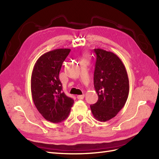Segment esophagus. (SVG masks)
Instances as JSON below:
<instances>
[{
	"instance_id": "obj_1",
	"label": "esophagus",
	"mask_w": 159,
	"mask_h": 159,
	"mask_svg": "<svg viewBox=\"0 0 159 159\" xmlns=\"http://www.w3.org/2000/svg\"><path fill=\"white\" fill-rule=\"evenodd\" d=\"M84 95H77V98L79 99H84Z\"/></svg>"
}]
</instances>
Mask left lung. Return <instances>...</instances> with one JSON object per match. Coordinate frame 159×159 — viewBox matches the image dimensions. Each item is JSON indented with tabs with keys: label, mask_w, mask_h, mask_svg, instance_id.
<instances>
[{
	"label": "left lung",
	"mask_w": 159,
	"mask_h": 159,
	"mask_svg": "<svg viewBox=\"0 0 159 159\" xmlns=\"http://www.w3.org/2000/svg\"><path fill=\"white\" fill-rule=\"evenodd\" d=\"M96 63L94 87L98 100L91 105L95 119L106 122L115 116L123 108L129 95L128 75L120 59L110 51L94 49Z\"/></svg>",
	"instance_id": "left-lung-1"
}]
</instances>
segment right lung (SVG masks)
<instances>
[{
  "label": "right lung",
  "mask_w": 159,
  "mask_h": 159,
  "mask_svg": "<svg viewBox=\"0 0 159 159\" xmlns=\"http://www.w3.org/2000/svg\"><path fill=\"white\" fill-rule=\"evenodd\" d=\"M70 49H57L44 53L35 63L31 76V92L34 104L45 119L60 123L69 115L73 99L62 92L59 74Z\"/></svg>",
  "instance_id": "right-lung-1"
}]
</instances>
